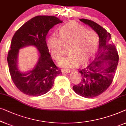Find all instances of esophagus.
Wrapping results in <instances>:
<instances>
[{
    "instance_id": "esophagus-1",
    "label": "esophagus",
    "mask_w": 126,
    "mask_h": 126,
    "mask_svg": "<svg viewBox=\"0 0 126 126\" xmlns=\"http://www.w3.org/2000/svg\"><path fill=\"white\" fill-rule=\"evenodd\" d=\"M61 72L63 73H70V70L69 69H61Z\"/></svg>"
}]
</instances>
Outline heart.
Masks as SVG:
<instances>
[{
    "label": "heart",
    "instance_id": "heart-1",
    "mask_svg": "<svg viewBox=\"0 0 126 126\" xmlns=\"http://www.w3.org/2000/svg\"><path fill=\"white\" fill-rule=\"evenodd\" d=\"M60 40L52 35L47 40V46L53 59L58 60L63 53V47H67L66 57L62 58L59 65L63 67H72L77 63H85L90 58L97 47L99 37L92 30L75 22H70L60 30Z\"/></svg>",
    "mask_w": 126,
    "mask_h": 126
}]
</instances>
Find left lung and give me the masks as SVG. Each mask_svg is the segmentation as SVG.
Returning a JSON list of instances; mask_svg holds the SVG:
<instances>
[{
	"label": "left lung",
	"mask_w": 126,
	"mask_h": 126,
	"mask_svg": "<svg viewBox=\"0 0 126 126\" xmlns=\"http://www.w3.org/2000/svg\"><path fill=\"white\" fill-rule=\"evenodd\" d=\"M79 20L90 26L99 36V48L94 59L78 69L81 81L73 86L74 92L79 95L91 98L103 93L111 84L119 56L115 46L111 43L110 33L93 21Z\"/></svg>",
	"instance_id": "obj_1"
}]
</instances>
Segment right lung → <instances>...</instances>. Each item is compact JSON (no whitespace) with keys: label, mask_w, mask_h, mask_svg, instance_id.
<instances>
[{"label":"right lung","mask_w":126,"mask_h":126,"mask_svg":"<svg viewBox=\"0 0 126 126\" xmlns=\"http://www.w3.org/2000/svg\"><path fill=\"white\" fill-rule=\"evenodd\" d=\"M61 23L63 21L54 16H37L24 24L14 34L7 62L12 81L23 93L33 96L47 93L52 87L55 78L61 73L53 61L46 41L49 31ZM30 45L38 48L40 57L31 71L22 73L18 69V53L20 48Z\"/></svg>","instance_id":"obj_1"}]
</instances>
